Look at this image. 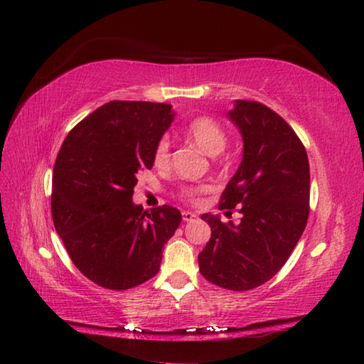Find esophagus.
Instances as JSON below:
<instances>
[{
    "label": "esophagus",
    "instance_id": "obj_1",
    "mask_svg": "<svg viewBox=\"0 0 364 364\" xmlns=\"http://www.w3.org/2000/svg\"><path fill=\"white\" fill-rule=\"evenodd\" d=\"M198 218V215L196 213H191V211H183V220L184 222H192L196 220Z\"/></svg>",
    "mask_w": 364,
    "mask_h": 364
}]
</instances>
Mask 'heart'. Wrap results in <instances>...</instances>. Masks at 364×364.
<instances>
[{
  "label": "heart",
  "mask_w": 364,
  "mask_h": 364,
  "mask_svg": "<svg viewBox=\"0 0 364 364\" xmlns=\"http://www.w3.org/2000/svg\"><path fill=\"white\" fill-rule=\"evenodd\" d=\"M184 136H186L189 141L198 146L203 153L210 154H218L220 153L228 142V137L225 129L222 128L219 122H215L211 117H206V115H200V117L192 119L186 128H184ZM170 162V146L168 141L166 137H162L158 141L156 146H154L153 151V164L164 168L168 166ZM210 191V186L206 184H197V186H186L180 191V196L186 200H191V202H196V200L206 194Z\"/></svg>",
  "instance_id": "obj_1"
}]
</instances>
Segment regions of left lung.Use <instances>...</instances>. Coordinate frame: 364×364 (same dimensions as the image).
Segmentation results:
<instances>
[{"instance_id": "1", "label": "left lung", "mask_w": 364, "mask_h": 364, "mask_svg": "<svg viewBox=\"0 0 364 364\" xmlns=\"http://www.w3.org/2000/svg\"><path fill=\"white\" fill-rule=\"evenodd\" d=\"M230 119L241 129L244 156L220 196L219 210L241 222L223 223L206 213L211 237L198 255L200 274L230 291H250L269 282L306 227L310 164L304 144L288 122L266 105L239 100Z\"/></svg>"}]
</instances>
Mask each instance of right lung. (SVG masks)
Instances as JSON below:
<instances>
[{"mask_svg":"<svg viewBox=\"0 0 364 364\" xmlns=\"http://www.w3.org/2000/svg\"><path fill=\"white\" fill-rule=\"evenodd\" d=\"M170 109L122 100L100 106L68 133L54 162V228L73 264L102 288L125 291L156 275L181 222L173 206L133 203L136 175L153 167Z\"/></svg>","mask_w":364,"mask_h":364,"instance_id":"1","label":"right lung"}]
</instances>
